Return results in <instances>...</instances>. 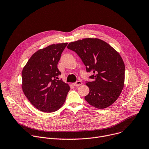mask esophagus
Returning a JSON list of instances; mask_svg holds the SVG:
<instances>
[{
  "mask_svg": "<svg viewBox=\"0 0 149 149\" xmlns=\"http://www.w3.org/2000/svg\"><path fill=\"white\" fill-rule=\"evenodd\" d=\"M82 84V82L81 81H77L76 82H75V83L73 84V85H74L75 86H80V85H81Z\"/></svg>",
  "mask_w": 149,
  "mask_h": 149,
  "instance_id": "esophagus-1",
  "label": "esophagus"
}]
</instances>
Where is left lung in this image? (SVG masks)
<instances>
[{
  "label": "left lung",
  "mask_w": 149,
  "mask_h": 149,
  "mask_svg": "<svg viewBox=\"0 0 149 149\" xmlns=\"http://www.w3.org/2000/svg\"><path fill=\"white\" fill-rule=\"evenodd\" d=\"M67 48L75 52L86 66L87 72L94 74L86 85L89 88L85 101L91 106L104 109L119 97L124 86V62L117 51L105 41L86 38L71 42Z\"/></svg>",
  "instance_id": "8db88e82"
}]
</instances>
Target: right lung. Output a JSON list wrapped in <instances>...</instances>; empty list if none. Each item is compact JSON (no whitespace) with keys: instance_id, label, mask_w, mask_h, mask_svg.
<instances>
[{"instance_id":"obj_1","label":"right lung","mask_w":149,"mask_h":149,"mask_svg":"<svg viewBox=\"0 0 149 149\" xmlns=\"http://www.w3.org/2000/svg\"><path fill=\"white\" fill-rule=\"evenodd\" d=\"M68 43L52 44L34 53L23 67L22 88L30 102L44 112H53L64 104L70 87L62 80L57 68Z\"/></svg>"}]
</instances>
